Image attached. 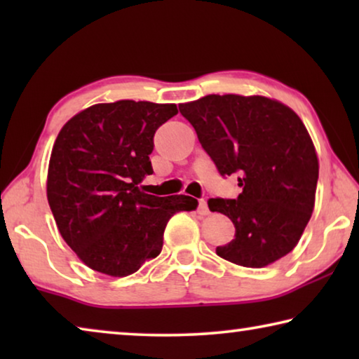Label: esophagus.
Wrapping results in <instances>:
<instances>
[{
  "label": "esophagus",
  "instance_id": "1",
  "mask_svg": "<svg viewBox=\"0 0 359 359\" xmlns=\"http://www.w3.org/2000/svg\"><path fill=\"white\" fill-rule=\"evenodd\" d=\"M198 214L199 215H208L209 214V208H208V203H205V199H199V201H198Z\"/></svg>",
  "mask_w": 359,
  "mask_h": 359
}]
</instances>
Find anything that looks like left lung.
I'll use <instances>...</instances> for the list:
<instances>
[{"instance_id":"1","label":"left lung","mask_w":359,"mask_h":359,"mask_svg":"<svg viewBox=\"0 0 359 359\" xmlns=\"http://www.w3.org/2000/svg\"><path fill=\"white\" fill-rule=\"evenodd\" d=\"M222 177L238 175L236 199L212 198L209 209L231 218L236 234L217 255L264 267L296 247L311 220L318 158L301 118L264 96L208 95L179 106Z\"/></svg>"}]
</instances>
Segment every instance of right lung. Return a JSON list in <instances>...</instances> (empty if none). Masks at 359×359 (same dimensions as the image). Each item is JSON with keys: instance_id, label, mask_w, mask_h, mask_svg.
Instances as JSON below:
<instances>
[{"instance_id": "right-lung-1", "label": "right lung", "mask_w": 359, "mask_h": 359, "mask_svg": "<svg viewBox=\"0 0 359 359\" xmlns=\"http://www.w3.org/2000/svg\"><path fill=\"white\" fill-rule=\"evenodd\" d=\"M177 114L175 104L117 101L85 109L53 144L47 199L62 238L93 271L112 277L156 258L175 212L196 209L185 194L139 190L154 174L155 131Z\"/></svg>"}]
</instances>
